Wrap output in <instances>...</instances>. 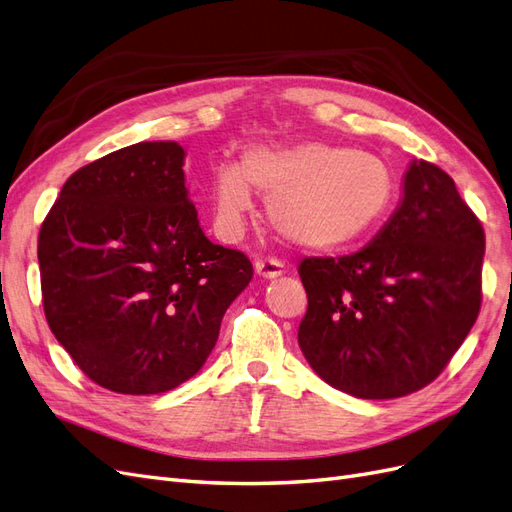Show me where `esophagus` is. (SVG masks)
<instances>
[{
  "mask_svg": "<svg viewBox=\"0 0 512 512\" xmlns=\"http://www.w3.org/2000/svg\"><path fill=\"white\" fill-rule=\"evenodd\" d=\"M254 267H256V273L262 277V280H273V277L282 275V269H284L280 260H262V258H258L254 262Z\"/></svg>",
  "mask_w": 512,
  "mask_h": 512,
  "instance_id": "34e87169",
  "label": "esophagus"
}]
</instances>
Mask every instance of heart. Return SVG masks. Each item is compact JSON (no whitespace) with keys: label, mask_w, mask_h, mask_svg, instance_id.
<instances>
[{"label":"heart","mask_w":512,"mask_h":512,"mask_svg":"<svg viewBox=\"0 0 512 512\" xmlns=\"http://www.w3.org/2000/svg\"><path fill=\"white\" fill-rule=\"evenodd\" d=\"M252 188L271 200L277 235L301 250H339L374 228L393 198V175L378 156L320 141L256 145L213 177L215 222L237 237L254 209Z\"/></svg>","instance_id":"obj_1"}]
</instances>
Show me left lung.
<instances>
[{
	"instance_id": "1",
	"label": "left lung",
	"mask_w": 512,
	"mask_h": 512,
	"mask_svg": "<svg viewBox=\"0 0 512 512\" xmlns=\"http://www.w3.org/2000/svg\"><path fill=\"white\" fill-rule=\"evenodd\" d=\"M485 230L436 164L414 160L404 198L369 245L303 258L299 346L333 389L404 397L436 380L480 312Z\"/></svg>"
}]
</instances>
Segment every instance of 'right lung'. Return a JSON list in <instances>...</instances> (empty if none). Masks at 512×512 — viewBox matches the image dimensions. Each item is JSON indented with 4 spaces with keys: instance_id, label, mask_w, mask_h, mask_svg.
Instances as JSON below:
<instances>
[{
    "instance_id": "1",
    "label": "right lung",
    "mask_w": 512,
    "mask_h": 512,
    "mask_svg": "<svg viewBox=\"0 0 512 512\" xmlns=\"http://www.w3.org/2000/svg\"><path fill=\"white\" fill-rule=\"evenodd\" d=\"M183 149L136 143L76 170L40 226L44 316L102 389L156 395L205 365L252 262L211 243Z\"/></svg>"
}]
</instances>
